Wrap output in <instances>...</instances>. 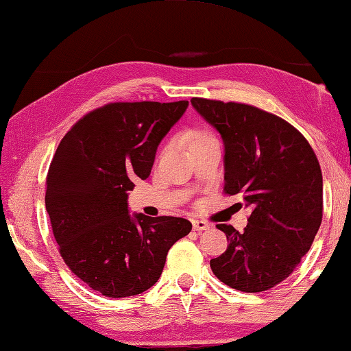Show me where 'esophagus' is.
I'll list each match as a JSON object with an SVG mask.
<instances>
[{"label":"esophagus","mask_w":351,"mask_h":351,"mask_svg":"<svg viewBox=\"0 0 351 351\" xmlns=\"http://www.w3.org/2000/svg\"><path fill=\"white\" fill-rule=\"evenodd\" d=\"M191 223H193V230L195 231H204V230H210L211 228V223L205 222V221H201V219H193V221H191Z\"/></svg>","instance_id":"obj_1"}]
</instances>
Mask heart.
<instances>
[{
	"label": "heart",
	"mask_w": 351,
	"mask_h": 351,
	"mask_svg": "<svg viewBox=\"0 0 351 351\" xmlns=\"http://www.w3.org/2000/svg\"><path fill=\"white\" fill-rule=\"evenodd\" d=\"M204 136H210L207 132H204V130H199V129H193V130H189L187 132V140L191 143L195 140L199 138H204Z\"/></svg>",
	"instance_id": "heart-1"
}]
</instances>
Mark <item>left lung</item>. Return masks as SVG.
I'll return each mask as SVG.
<instances>
[{
	"label": "left lung",
	"instance_id": "left-lung-1",
	"mask_svg": "<svg viewBox=\"0 0 351 351\" xmlns=\"http://www.w3.org/2000/svg\"><path fill=\"white\" fill-rule=\"evenodd\" d=\"M191 105L222 135L225 195L252 208L243 232L217 223L228 240L211 258L215 276L236 291L280 285L311 250L322 221V173L304 135L281 117L237 101L193 97Z\"/></svg>",
	"mask_w": 351,
	"mask_h": 351
}]
</instances>
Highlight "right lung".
<instances>
[{"instance_id": "add662e5", "label": "right lung", "mask_w": 351, "mask_h": 351, "mask_svg": "<svg viewBox=\"0 0 351 351\" xmlns=\"http://www.w3.org/2000/svg\"><path fill=\"white\" fill-rule=\"evenodd\" d=\"M187 100L115 101L73 125L47 173L45 208L60 257L105 297L152 287L169 250L191 223L173 216H129L128 191L152 170L158 144L181 119Z\"/></svg>"}]
</instances>
